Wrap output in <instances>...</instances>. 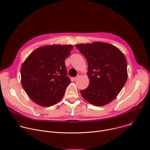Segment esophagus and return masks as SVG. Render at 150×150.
<instances>
[{
  "instance_id": "1",
  "label": "esophagus",
  "mask_w": 150,
  "mask_h": 150,
  "mask_svg": "<svg viewBox=\"0 0 150 150\" xmlns=\"http://www.w3.org/2000/svg\"><path fill=\"white\" fill-rule=\"evenodd\" d=\"M81 76H82V73H81V72H79V73L78 74L77 76L74 78V80H76L77 79H78V78H79L80 77H81Z\"/></svg>"
}]
</instances>
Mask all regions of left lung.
I'll list each match as a JSON object with an SVG mask.
<instances>
[{
    "instance_id": "left-lung-1",
    "label": "left lung",
    "mask_w": 150,
    "mask_h": 150,
    "mask_svg": "<svg viewBox=\"0 0 150 150\" xmlns=\"http://www.w3.org/2000/svg\"><path fill=\"white\" fill-rule=\"evenodd\" d=\"M76 48L88 61V87L80 92L89 103L101 106L114 100L127 80V62L115 46L106 42L78 44Z\"/></svg>"
}]
</instances>
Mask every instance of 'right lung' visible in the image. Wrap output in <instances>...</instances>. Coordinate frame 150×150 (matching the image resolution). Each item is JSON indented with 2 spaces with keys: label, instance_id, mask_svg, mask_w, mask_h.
Wrapping results in <instances>:
<instances>
[{
  "label": "right lung",
  "instance_id": "right-lung-1",
  "mask_svg": "<svg viewBox=\"0 0 150 150\" xmlns=\"http://www.w3.org/2000/svg\"><path fill=\"white\" fill-rule=\"evenodd\" d=\"M72 49V45L42 46L31 52L23 62L21 84L37 105L50 106L63 98L71 82L66 76L64 61Z\"/></svg>",
  "mask_w": 150,
  "mask_h": 150
}]
</instances>
